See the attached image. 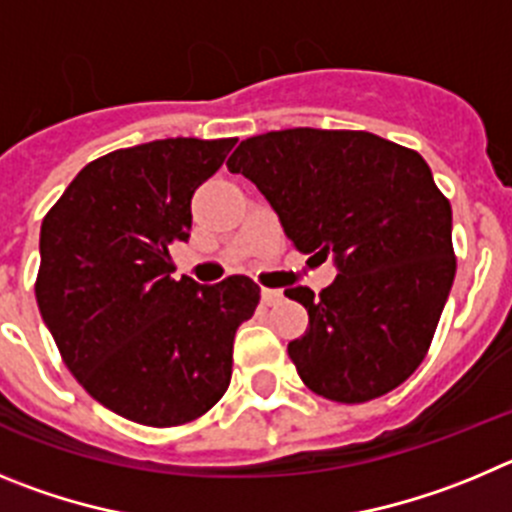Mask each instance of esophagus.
<instances>
[{"label":"esophagus","mask_w":512,"mask_h":512,"mask_svg":"<svg viewBox=\"0 0 512 512\" xmlns=\"http://www.w3.org/2000/svg\"><path fill=\"white\" fill-rule=\"evenodd\" d=\"M280 301H283V293H280V290L262 288V303H265V306H278Z\"/></svg>","instance_id":"34e87169"}]
</instances>
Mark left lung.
<instances>
[{"label": "left lung", "mask_w": 512, "mask_h": 512, "mask_svg": "<svg viewBox=\"0 0 512 512\" xmlns=\"http://www.w3.org/2000/svg\"><path fill=\"white\" fill-rule=\"evenodd\" d=\"M280 216L293 247L334 255V283L303 303L308 329L288 344L303 385L334 403H367L403 385L426 357L457 255L451 204L411 147L362 130L265 132L227 160Z\"/></svg>", "instance_id": "left-lung-1"}]
</instances>
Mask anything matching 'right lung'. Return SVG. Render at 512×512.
Segmentation results:
<instances>
[{
  "instance_id": "obj_1",
  "label": "right lung",
  "mask_w": 512,
  "mask_h": 512,
  "mask_svg": "<svg viewBox=\"0 0 512 512\" xmlns=\"http://www.w3.org/2000/svg\"><path fill=\"white\" fill-rule=\"evenodd\" d=\"M237 137H170L91 160L45 214L35 298L71 375L104 408L153 428L183 426L229 388L239 324L260 285L173 278L193 191Z\"/></svg>"
}]
</instances>
